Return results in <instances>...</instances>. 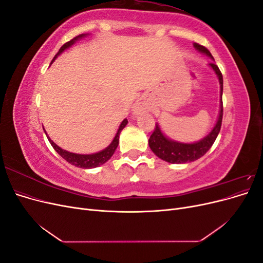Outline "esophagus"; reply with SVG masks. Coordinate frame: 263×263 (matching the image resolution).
Here are the masks:
<instances>
[{"label": "esophagus", "instance_id": "1", "mask_svg": "<svg viewBox=\"0 0 263 263\" xmlns=\"http://www.w3.org/2000/svg\"><path fill=\"white\" fill-rule=\"evenodd\" d=\"M147 109H148V103L145 100H138L133 106V112L136 115L145 112Z\"/></svg>", "mask_w": 263, "mask_h": 263}]
</instances>
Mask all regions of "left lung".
I'll use <instances>...</instances> for the list:
<instances>
[{
	"instance_id": "8db88e82",
	"label": "left lung",
	"mask_w": 263,
	"mask_h": 263,
	"mask_svg": "<svg viewBox=\"0 0 263 263\" xmlns=\"http://www.w3.org/2000/svg\"><path fill=\"white\" fill-rule=\"evenodd\" d=\"M193 46L198 52L204 53L214 60L210 50L208 48H205L204 46H201L196 43H194ZM209 66L214 70V72L216 73L220 85V104L217 122L213 127V129L206 135L203 139L195 142H191V144H185V142H180L168 138L162 133L160 126L157 123L156 128L149 138V147L153 150V153L158 158L162 159L163 161L170 163H186L195 161L208 153L210 148L213 146L214 141L216 140L218 136L222 121V76L218 67L215 65L214 62H211Z\"/></svg>"
}]
</instances>
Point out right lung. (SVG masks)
<instances>
[{"label": "right lung", "instance_id": "obj_1", "mask_svg": "<svg viewBox=\"0 0 263 263\" xmlns=\"http://www.w3.org/2000/svg\"><path fill=\"white\" fill-rule=\"evenodd\" d=\"M86 34H81L79 35L77 37H74L73 39H71L70 42L66 43L65 45H63L61 48L59 49V51L57 52V54L54 55L51 63L58 58V55L61 54L63 51H65L66 49L70 48L71 46H72L73 44H76L77 41H79V39H81L83 37H85ZM127 123H128V121L125 118L124 121L121 123V125H119L118 127V130L115 135L114 139L112 140V142L105 148L103 149L101 151H99V153H95V154H91V155H80V154H73V153H69V151L65 150L60 148L58 145H55L54 142L48 137V140L51 144V146L53 147V149L57 151V153L65 159V160H67L69 163L73 164L76 166H79V168H82V169H93V168H97V166H100L101 164H104L106 161H108L110 157H112L115 153V150L118 146V142H119V134H121V132L124 129V127L127 125ZM45 130V129H44ZM45 134L47 135V133L45 132Z\"/></svg>", "mask_w": 263, "mask_h": 263}]
</instances>
